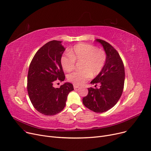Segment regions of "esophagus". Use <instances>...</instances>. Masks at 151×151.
<instances>
[{"instance_id": "34e87169", "label": "esophagus", "mask_w": 151, "mask_h": 151, "mask_svg": "<svg viewBox=\"0 0 151 151\" xmlns=\"http://www.w3.org/2000/svg\"><path fill=\"white\" fill-rule=\"evenodd\" d=\"M79 87V86L78 85H75V84H74V88H75V89H76V88H78Z\"/></svg>"}]
</instances>
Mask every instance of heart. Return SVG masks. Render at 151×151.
<instances>
[{"label": "heart", "mask_w": 151, "mask_h": 151, "mask_svg": "<svg viewBox=\"0 0 151 151\" xmlns=\"http://www.w3.org/2000/svg\"><path fill=\"white\" fill-rule=\"evenodd\" d=\"M69 55L61 56L60 62L64 70L70 72L75 68L76 61H82V70L70 74L68 80L75 85H81L92 76L98 75L102 71L106 62V54L102 50L89 44L80 43L69 50Z\"/></svg>", "instance_id": "heart-1"}]
</instances>
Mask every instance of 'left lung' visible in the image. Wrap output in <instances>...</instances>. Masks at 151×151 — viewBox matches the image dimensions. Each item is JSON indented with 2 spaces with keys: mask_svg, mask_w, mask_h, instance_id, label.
Wrapping results in <instances>:
<instances>
[{
  "mask_svg": "<svg viewBox=\"0 0 151 151\" xmlns=\"http://www.w3.org/2000/svg\"><path fill=\"white\" fill-rule=\"evenodd\" d=\"M103 46L106 54V62L102 71L93 79L91 83L95 84V88H89L88 95L83 97V104L95 112L102 113L109 110L117 104L122 94L125 69L119 53L107 42L96 39ZM97 84L100 85L96 88Z\"/></svg>",
  "mask_w": 151,
  "mask_h": 151,
  "instance_id": "left-lung-1",
  "label": "left lung"
}]
</instances>
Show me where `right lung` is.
<instances>
[{"mask_svg": "<svg viewBox=\"0 0 151 151\" xmlns=\"http://www.w3.org/2000/svg\"><path fill=\"white\" fill-rule=\"evenodd\" d=\"M61 41L52 40L42 46L35 54L29 65L27 89L34 108L45 116L60 112L66 106L68 95L73 85L66 82L55 88L56 81L65 79L60 60L65 50Z\"/></svg>", "mask_w": 151, "mask_h": 151, "instance_id": "right-lung-1", "label": "right lung"}]
</instances>
